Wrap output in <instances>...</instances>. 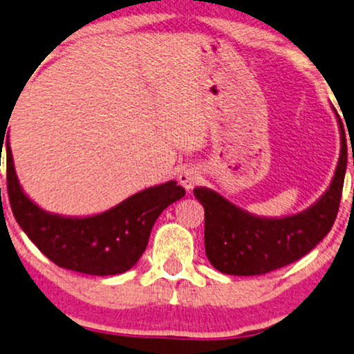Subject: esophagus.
Here are the masks:
<instances>
[{
	"label": "esophagus",
	"mask_w": 354,
	"mask_h": 354,
	"mask_svg": "<svg viewBox=\"0 0 354 354\" xmlns=\"http://www.w3.org/2000/svg\"><path fill=\"white\" fill-rule=\"evenodd\" d=\"M178 181H180V185L185 187V189L189 191L201 181V173L194 168H185L180 174H178Z\"/></svg>",
	"instance_id": "34e87169"
}]
</instances>
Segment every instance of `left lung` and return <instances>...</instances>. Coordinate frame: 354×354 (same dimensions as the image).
Segmentation results:
<instances>
[{"mask_svg": "<svg viewBox=\"0 0 354 354\" xmlns=\"http://www.w3.org/2000/svg\"><path fill=\"white\" fill-rule=\"evenodd\" d=\"M335 111V109H333ZM339 158L326 191L292 216H257L209 187H194L204 207V243L210 265L223 274L259 276L297 261L332 230L342 199L348 150L337 111ZM354 167V158H353Z\"/></svg>", "mask_w": 354, "mask_h": 354, "instance_id": "1", "label": "left lung"}]
</instances>
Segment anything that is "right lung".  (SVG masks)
<instances>
[{"instance_id":"obj_1","label":"right lung","mask_w":354,"mask_h":354,"mask_svg":"<svg viewBox=\"0 0 354 354\" xmlns=\"http://www.w3.org/2000/svg\"><path fill=\"white\" fill-rule=\"evenodd\" d=\"M4 133V132H3ZM6 149L8 196L16 222L57 266L83 274H122L145 252L156 218L186 194L176 181L142 189L114 207L93 216H62L42 209L22 189L15 169L10 137Z\"/></svg>"}]
</instances>
